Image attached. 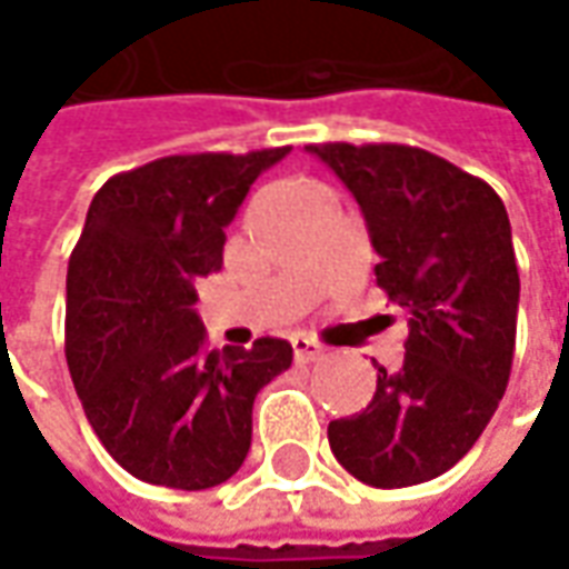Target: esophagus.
Wrapping results in <instances>:
<instances>
[{
	"mask_svg": "<svg viewBox=\"0 0 569 569\" xmlns=\"http://www.w3.org/2000/svg\"><path fill=\"white\" fill-rule=\"evenodd\" d=\"M292 356H296V362H318L323 356V349L315 340H308V337H292Z\"/></svg>",
	"mask_w": 569,
	"mask_h": 569,
	"instance_id": "esophagus-1",
	"label": "esophagus"
}]
</instances>
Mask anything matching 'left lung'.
<instances>
[{
  "mask_svg": "<svg viewBox=\"0 0 569 569\" xmlns=\"http://www.w3.org/2000/svg\"><path fill=\"white\" fill-rule=\"evenodd\" d=\"M362 207L375 277L409 315L400 371L378 365L362 412L327 425L375 488L438 479L472 450L510 381L519 273L507 207L460 167L406 144H308Z\"/></svg>",
  "mask_w": 569,
  "mask_h": 569,
  "instance_id": "1",
  "label": "left lung"
}]
</instances>
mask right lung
I'll return each mask as SVG.
<instances>
[{
  "mask_svg": "<svg viewBox=\"0 0 569 569\" xmlns=\"http://www.w3.org/2000/svg\"><path fill=\"white\" fill-rule=\"evenodd\" d=\"M289 148L179 153L93 194L66 280V359L90 428L134 479L204 491L239 472L258 390L292 346L207 349L194 283L223 267L226 226Z\"/></svg>",
  "mask_w": 569,
  "mask_h": 569,
  "instance_id": "add662e5",
  "label": "right lung"
}]
</instances>
